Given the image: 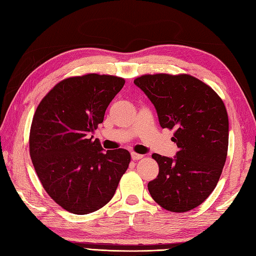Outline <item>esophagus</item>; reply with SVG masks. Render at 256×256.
<instances>
[{"label": "esophagus", "mask_w": 256, "mask_h": 256, "mask_svg": "<svg viewBox=\"0 0 256 256\" xmlns=\"http://www.w3.org/2000/svg\"><path fill=\"white\" fill-rule=\"evenodd\" d=\"M144 158V156L142 154H137V152H132V160H140V159H142Z\"/></svg>", "instance_id": "34e87169"}]
</instances>
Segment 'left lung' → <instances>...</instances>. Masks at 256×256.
Returning <instances> with one entry per match:
<instances>
[{"label":"left lung","instance_id":"1","mask_svg":"<svg viewBox=\"0 0 256 256\" xmlns=\"http://www.w3.org/2000/svg\"><path fill=\"white\" fill-rule=\"evenodd\" d=\"M134 82L154 104L162 128L174 130L176 157L154 154L159 174L148 184L152 199L171 212L199 206L218 184L226 160L228 118L220 96L198 78L154 74Z\"/></svg>","mask_w":256,"mask_h":256}]
</instances>
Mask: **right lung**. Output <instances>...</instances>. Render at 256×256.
I'll list each match as a JSON object with an SVG mask.
<instances>
[{
    "label": "right lung",
    "instance_id": "add662e5",
    "mask_svg": "<svg viewBox=\"0 0 256 256\" xmlns=\"http://www.w3.org/2000/svg\"><path fill=\"white\" fill-rule=\"evenodd\" d=\"M124 85V78L112 75L68 77L36 108L30 132V159L48 194L74 214L106 206L129 166L128 150L104 151L99 140L90 137Z\"/></svg>",
    "mask_w": 256,
    "mask_h": 256
}]
</instances>
